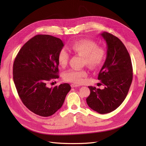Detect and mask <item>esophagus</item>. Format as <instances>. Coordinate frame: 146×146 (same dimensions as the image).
I'll list each match as a JSON object with an SVG mask.
<instances>
[{"label": "esophagus", "instance_id": "esophagus-1", "mask_svg": "<svg viewBox=\"0 0 146 146\" xmlns=\"http://www.w3.org/2000/svg\"><path fill=\"white\" fill-rule=\"evenodd\" d=\"M70 86H71L72 88H75V87L79 86V85H76V84H71V85H70Z\"/></svg>", "mask_w": 146, "mask_h": 146}]
</instances>
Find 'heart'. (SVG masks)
<instances>
[{
  "label": "heart",
  "instance_id": "heart-1",
  "mask_svg": "<svg viewBox=\"0 0 146 146\" xmlns=\"http://www.w3.org/2000/svg\"><path fill=\"white\" fill-rule=\"evenodd\" d=\"M70 49L75 54L83 56V63L91 69H96L102 65L105 60L106 52L104 48L98 46L97 44L88 39H80L74 42ZM69 55L65 48H61L58 54V62L61 67L67 65ZM87 76L86 70L81 69H70L64 74L66 82L80 83L84 77Z\"/></svg>",
  "mask_w": 146,
  "mask_h": 146
}]
</instances>
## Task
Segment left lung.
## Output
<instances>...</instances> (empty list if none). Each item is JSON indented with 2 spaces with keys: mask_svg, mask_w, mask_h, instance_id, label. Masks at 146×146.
<instances>
[{
  "mask_svg": "<svg viewBox=\"0 0 146 146\" xmlns=\"http://www.w3.org/2000/svg\"><path fill=\"white\" fill-rule=\"evenodd\" d=\"M107 42V58L100 69L98 80L105 86L103 90L88 86L90 94L88 105L100 114L115 110L125 100L133 79L130 55L122 42L108 32L100 34Z\"/></svg>",
  "mask_w": 146,
  "mask_h": 146,
  "instance_id": "8db88e82",
  "label": "left lung"
}]
</instances>
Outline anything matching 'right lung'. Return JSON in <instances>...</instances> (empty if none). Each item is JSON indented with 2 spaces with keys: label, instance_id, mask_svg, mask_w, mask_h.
Wrapping results in <instances>:
<instances>
[{
  "label": "right lung",
  "instance_id": "add662e5",
  "mask_svg": "<svg viewBox=\"0 0 146 146\" xmlns=\"http://www.w3.org/2000/svg\"><path fill=\"white\" fill-rule=\"evenodd\" d=\"M64 46L60 38L38 35L22 47L13 63V80L21 100L37 115L52 116L62 107L70 90L68 83L48 88L58 78V54Z\"/></svg>",
  "mask_w": 146,
  "mask_h": 146
}]
</instances>
